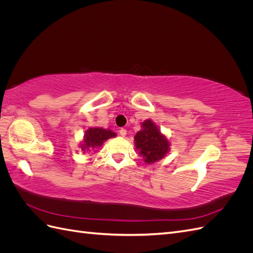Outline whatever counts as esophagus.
<instances>
[{
  "instance_id": "1",
  "label": "esophagus",
  "mask_w": 253,
  "mask_h": 253,
  "mask_svg": "<svg viewBox=\"0 0 253 253\" xmlns=\"http://www.w3.org/2000/svg\"><path fill=\"white\" fill-rule=\"evenodd\" d=\"M119 134L121 137H126V128H120Z\"/></svg>"
}]
</instances>
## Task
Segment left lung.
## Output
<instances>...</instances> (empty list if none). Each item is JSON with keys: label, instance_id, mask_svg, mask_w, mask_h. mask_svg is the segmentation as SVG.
<instances>
[{"label": "left lung", "instance_id": "obj_1", "mask_svg": "<svg viewBox=\"0 0 253 253\" xmlns=\"http://www.w3.org/2000/svg\"><path fill=\"white\" fill-rule=\"evenodd\" d=\"M134 141L136 150L148 165L163 159L170 151V140L151 119L142 122L141 129L136 133Z\"/></svg>", "mask_w": 253, "mask_h": 253}]
</instances>
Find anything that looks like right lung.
Masks as SVG:
<instances>
[{
    "label": "right lung",
    "instance_id": "1",
    "mask_svg": "<svg viewBox=\"0 0 253 253\" xmlns=\"http://www.w3.org/2000/svg\"><path fill=\"white\" fill-rule=\"evenodd\" d=\"M116 136V133L109 128L103 127H88L85 132H84L83 139L79 144V148L84 153L90 152L96 148H100L104 141Z\"/></svg>",
    "mask_w": 253,
    "mask_h": 253
}]
</instances>
